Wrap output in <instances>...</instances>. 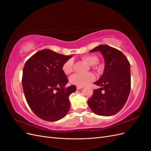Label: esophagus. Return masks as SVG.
Returning <instances> with one entry per match:
<instances>
[{"label":"esophagus","mask_w":151,"mask_h":151,"mask_svg":"<svg viewBox=\"0 0 151 151\" xmlns=\"http://www.w3.org/2000/svg\"><path fill=\"white\" fill-rule=\"evenodd\" d=\"M82 88H83V86H77V89H81Z\"/></svg>","instance_id":"1"}]
</instances>
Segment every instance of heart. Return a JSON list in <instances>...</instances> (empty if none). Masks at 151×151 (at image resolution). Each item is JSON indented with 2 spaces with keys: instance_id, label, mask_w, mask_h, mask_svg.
Wrapping results in <instances>:
<instances>
[{
  "instance_id": "obj_1",
  "label": "heart",
  "mask_w": 151,
  "mask_h": 151,
  "mask_svg": "<svg viewBox=\"0 0 151 151\" xmlns=\"http://www.w3.org/2000/svg\"><path fill=\"white\" fill-rule=\"evenodd\" d=\"M82 59L86 63L90 65L93 69L97 70L98 67L97 63L99 62V58L94 55H88L82 57ZM62 70L65 74H69L74 70V61L72 59H68L63 63ZM95 79V76L92 73H87V74H80L76 73L73 74L70 77V83L77 86H84L91 83Z\"/></svg>"
}]
</instances>
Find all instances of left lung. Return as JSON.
Instances as JSON below:
<instances>
[{
	"label": "left lung",
	"instance_id": "1",
	"mask_svg": "<svg viewBox=\"0 0 151 151\" xmlns=\"http://www.w3.org/2000/svg\"><path fill=\"white\" fill-rule=\"evenodd\" d=\"M98 51L104 59V70L101 78L94 83L101 88L93 91L88 103L96 115L111 116L121 110L129 98L131 88L130 62L121 51L108 45H100L90 52Z\"/></svg>",
	"mask_w": 151,
	"mask_h": 151
}]
</instances>
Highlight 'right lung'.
Instances as JSON below:
<instances>
[{
  "label": "right lung",
  "instance_id": "add662e5",
  "mask_svg": "<svg viewBox=\"0 0 151 151\" xmlns=\"http://www.w3.org/2000/svg\"><path fill=\"white\" fill-rule=\"evenodd\" d=\"M71 57L44 49L25 63L22 77L25 98L31 110L41 119L55 122L69 110L68 97L75 92L76 86L65 88L68 80L62 67Z\"/></svg>",
  "mask_w": 151,
  "mask_h": 151
}]
</instances>
